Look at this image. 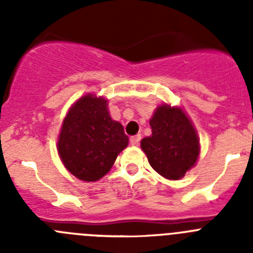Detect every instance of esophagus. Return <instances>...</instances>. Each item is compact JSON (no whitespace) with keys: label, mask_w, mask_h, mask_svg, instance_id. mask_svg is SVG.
<instances>
[{"label":"esophagus","mask_w":253,"mask_h":253,"mask_svg":"<svg viewBox=\"0 0 253 253\" xmlns=\"http://www.w3.org/2000/svg\"><path fill=\"white\" fill-rule=\"evenodd\" d=\"M140 139H142V135H140V134H137V135H134V137H131L130 138L131 146H137V144H139Z\"/></svg>","instance_id":"esophagus-1"}]
</instances>
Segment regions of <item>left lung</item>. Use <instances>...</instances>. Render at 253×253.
Listing matches in <instances>:
<instances>
[{
	"mask_svg": "<svg viewBox=\"0 0 253 253\" xmlns=\"http://www.w3.org/2000/svg\"><path fill=\"white\" fill-rule=\"evenodd\" d=\"M151 137L140 142L149 165L169 180H180L195 166L200 153L199 138L191 120L181 107L161 105L149 120Z\"/></svg>",
	"mask_w": 253,
	"mask_h": 253,
	"instance_id": "1",
	"label": "left lung"
}]
</instances>
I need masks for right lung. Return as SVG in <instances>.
<instances>
[{
	"label": "right lung",
	"mask_w": 253,
	"mask_h": 253,
	"mask_svg": "<svg viewBox=\"0 0 253 253\" xmlns=\"http://www.w3.org/2000/svg\"><path fill=\"white\" fill-rule=\"evenodd\" d=\"M129 138L111 119L107 100L87 93L73 104L63 120L57 149L64 167L82 181H97L110 171Z\"/></svg>",
	"instance_id": "right-lung-1"
}]
</instances>
